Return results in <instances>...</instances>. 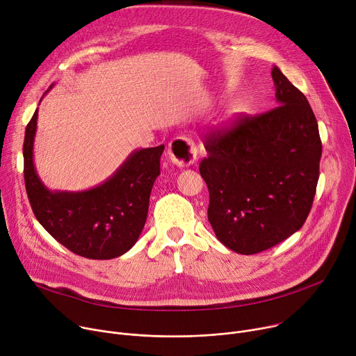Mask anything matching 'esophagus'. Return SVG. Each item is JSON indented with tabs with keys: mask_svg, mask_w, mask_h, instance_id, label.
<instances>
[{
	"mask_svg": "<svg viewBox=\"0 0 356 356\" xmlns=\"http://www.w3.org/2000/svg\"><path fill=\"white\" fill-rule=\"evenodd\" d=\"M169 157L179 168L190 166L197 159L196 143L188 138H176L169 143Z\"/></svg>",
	"mask_w": 356,
	"mask_h": 356,
	"instance_id": "1",
	"label": "esophagus"
}]
</instances>
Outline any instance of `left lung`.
Segmentation results:
<instances>
[{"label":"left lung","instance_id":"obj_1","mask_svg":"<svg viewBox=\"0 0 356 356\" xmlns=\"http://www.w3.org/2000/svg\"><path fill=\"white\" fill-rule=\"evenodd\" d=\"M277 108L210 134L202 160L217 238L240 254L274 247L298 232L312 207L322 145L304 93L273 67Z\"/></svg>","mask_w":356,"mask_h":356}]
</instances>
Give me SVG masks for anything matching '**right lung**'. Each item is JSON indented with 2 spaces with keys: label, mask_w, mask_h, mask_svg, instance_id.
Segmentation results:
<instances>
[{
  "label": "right lung",
  "mask_w": 356,
  "mask_h": 356,
  "mask_svg": "<svg viewBox=\"0 0 356 356\" xmlns=\"http://www.w3.org/2000/svg\"><path fill=\"white\" fill-rule=\"evenodd\" d=\"M37 119L38 109L25 131L24 179L40 224L63 247L90 260H111L131 250L145 227L165 146L132 152L99 186L83 191H52L34 166Z\"/></svg>",
  "instance_id": "1"
}]
</instances>
